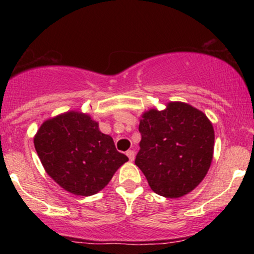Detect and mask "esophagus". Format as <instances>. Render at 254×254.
<instances>
[{"mask_svg":"<svg viewBox=\"0 0 254 254\" xmlns=\"http://www.w3.org/2000/svg\"><path fill=\"white\" fill-rule=\"evenodd\" d=\"M127 157H129L130 161H133V160H135V151L133 150H127Z\"/></svg>","mask_w":254,"mask_h":254,"instance_id":"esophagus-1","label":"esophagus"}]
</instances>
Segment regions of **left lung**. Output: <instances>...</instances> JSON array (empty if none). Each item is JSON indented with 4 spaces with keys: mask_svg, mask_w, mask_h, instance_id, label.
<instances>
[{
    "mask_svg": "<svg viewBox=\"0 0 254 254\" xmlns=\"http://www.w3.org/2000/svg\"><path fill=\"white\" fill-rule=\"evenodd\" d=\"M138 130L141 149L135 164L151 190L179 198L199 185L210 168L215 142L214 127L202 111L171 101L165 110L142 113Z\"/></svg>",
    "mask_w": 254,
    "mask_h": 254,
    "instance_id": "8db88e82",
    "label": "left lung"
}]
</instances>
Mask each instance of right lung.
<instances>
[{"instance_id": "1", "label": "right lung", "mask_w": 254, "mask_h": 254, "mask_svg": "<svg viewBox=\"0 0 254 254\" xmlns=\"http://www.w3.org/2000/svg\"><path fill=\"white\" fill-rule=\"evenodd\" d=\"M33 141L46 173L76 196L98 193L129 160L116 149L112 137L99 130L98 122L78 111L46 119Z\"/></svg>"}]
</instances>
